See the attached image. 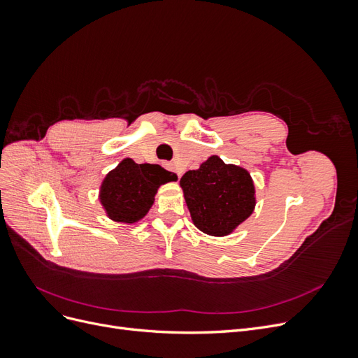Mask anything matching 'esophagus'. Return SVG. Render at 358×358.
Instances as JSON below:
<instances>
[{"label":"esophagus","mask_w":358,"mask_h":358,"mask_svg":"<svg viewBox=\"0 0 358 358\" xmlns=\"http://www.w3.org/2000/svg\"><path fill=\"white\" fill-rule=\"evenodd\" d=\"M166 167H167L169 170H171V171H176L179 178L182 176V171H180V170H178V166H176V164H173V162H167Z\"/></svg>","instance_id":"34e87169"}]
</instances>
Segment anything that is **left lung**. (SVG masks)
<instances>
[{"label": "left lung", "mask_w": 358, "mask_h": 358, "mask_svg": "<svg viewBox=\"0 0 358 358\" xmlns=\"http://www.w3.org/2000/svg\"><path fill=\"white\" fill-rule=\"evenodd\" d=\"M179 185L192 224L215 237L234 233L252 215L257 204L249 171L241 166L225 164L218 155L203 161L197 170L187 171Z\"/></svg>", "instance_id": "left-lung-1"}]
</instances>
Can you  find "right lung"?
<instances>
[{
	"instance_id": "add662e5",
	"label": "right lung",
	"mask_w": 358,
	"mask_h": 358,
	"mask_svg": "<svg viewBox=\"0 0 358 358\" xmlns=\"http://www.w3.org/2000/svg\"><path fill=\"white\" fill-rule=\"evenodd\" d=\"M176 180V173L158 164H137L124 158L101 180L99 200L107 218L131 225L148 215L159 187Z\"/></svg>"
}]
</instances>
